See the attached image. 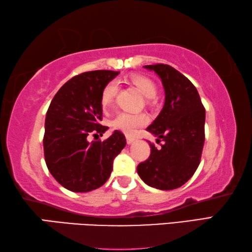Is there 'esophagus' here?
Instances as JSON below:
<instances>
[{
    "label": "esophagus",
    "mask_w": 252,
    "mask_h": 252,
    "mask_svg": "<svg viewBox=\"0 0 252 252\" xmlns=\"http://www.w3.org/2000/svg\"><path fill=\"white\" fill-rule=\"evenodd\" d=\"M126 139L127 144H131V143H133L135 141L134 136H131V135H126Z\"/></svg>",
    "instance_id": "34e87169"
}]
</instances>
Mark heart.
<instances>
[{"label": "heart", "instance_id": "b5f03b06", "mask_svg": "<svg viewBox=\"0 0 252 252\" xmlns=\"http://www.w3.org/2000/svg\"><path fill=\"white\" fill-rule=\"evenodd\" d=\"M131 83L138 89L140 93L148 100H152L157 96V87L153 81L143 75H133L131 78ZM118 93V84L114 81H111L105 85L101 93V105L103 109L109 108L112 104ZM148 118L144 114H127L120 113L111 121V126L114 130L121 131L126 134L134 133L138 127L146 126Z\"/></svg>", "mask_w": 252, "mask_h": 252}]
</instances>
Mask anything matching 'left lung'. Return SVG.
I'll list each match as a JSON object with an SVG mask.
<instances>
[{
	"label": "left lung",
	"instance_id": "obj_1",
	"mask_svg": "<svg viewBox=\"0 0 252 252\" xmlns=\"http://www.w3.org/2000/svg\"><path fill=\"white\" fill-rule=\"evenodd\" d=\"M162 81L164 105L147 131L158 136L157 149L150 142L151 155L136 168L148 186L173 190L193 176L199 167L204 143L206 110L191 81L168 64L144 65Z\"/></svg>",
	"mask_w": 252,
	"mask_h": 252
}]
</instances>
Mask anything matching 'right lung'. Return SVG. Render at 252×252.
I'll return each instance as SVG.
<instances>
[{
  "label": "right lung",
  "instance_id": "add662e5",
  "mask_svg": "<svg viewBox=\"0 0 252 252\" xmlns=\"http://www.w3.org/2000/svg\"><path fill=\"white\" fill-rule=\"evenodd\" d=\"M120 72L97 70L75 75L54 95L45 117V163L60 185L73 192H89L103 186L113 160L126 147V136L116 130L104 141L102 135L101 93ZM99 136V135H97Z\"/></svg>",
  "mask_w": 252,
  "mask_h": 252
}]
</instances>
